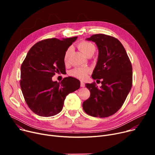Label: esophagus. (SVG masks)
Segmentation results:
<instances>
[{
    "instance_id": "obj_1",
    "label": "esophagus",
    "mask_w": 155,
    "mask_h": 155,
    "mask_svg": "<svg viewBox=\"0 0 155 155\" xmlns=\"http://www.w3.org/2000/svg\"><path fill=\"white\" fill-rule=\"evenodd\" d=\"M80 86L82 87H84L85 86V84L83 82V81H81L80 82Z\"/></svg>"
}]
</instances>
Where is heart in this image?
I'll list each match as a JSON object with an SVG mask.
<instances>
[{
    "label": "heart",
    "mask_w": 155,
    "mask_h": 155,
    "mask_svg": "<svg viewBox=\"0 0 155 155\" xmlns=\"http://www.w3.org/2000/svg\"><path fill=\"white\" fill-rule=\"evenodd\" d=\"M78 48L83 52L86 56L90 53L95 52L96 50L95 46L91 42L82 41L78 44ZM71 51V48H68L64 54V61L66 63L68 62L70 54ZM90 69L87 67H76L70 71V75L71 77H75L79 79H84L87 77Z\"/></svg>",
    "instance_id": "heart-1"
}]
</instances>
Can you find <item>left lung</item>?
Returning <instances> with one entry per match:
<instances>
[{"label":"left lung","instance_id":"left-lung-1","mask_svg":"<svg viewBox=\"0 0 155 155\" xmlns=\"http://www.w3.org/2000/svg\"><path fill=\"white\" fill-rule=\"evenodd\" d=\"M95 43L99 49L96 67L92 75L102 80L99 88L95 82L86 84L91 96L83 102L84 111L95 117L114 114L123 106L133 84L132 64L123 45L116 38L104 34L87 39Z\"/></svg>","mask_w":155,"mask_h":155}]
</instances>
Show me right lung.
Returning a JSON list of instances; mask_svg holds the SVG:
<instances>
[{"instance_id": "add662e5", "label": "right lung", "mask_w": 155, "mask_h": 155, "mask_svg": "<svg viewBox=\"0 0 155 155\" xmlns=\"http://www.w3.org/2000/svg\"><path fill=\"white\" fill-rule=\"evenodd\" d=\"M77 37L46 39L36 43L28 51L21 67L20 85L27 105L36 114L53 116L60 113L67 95L80 88V81L64 78L53 82L56 73L65 71L64 54Z\"/></svg>"}]
</instances>
